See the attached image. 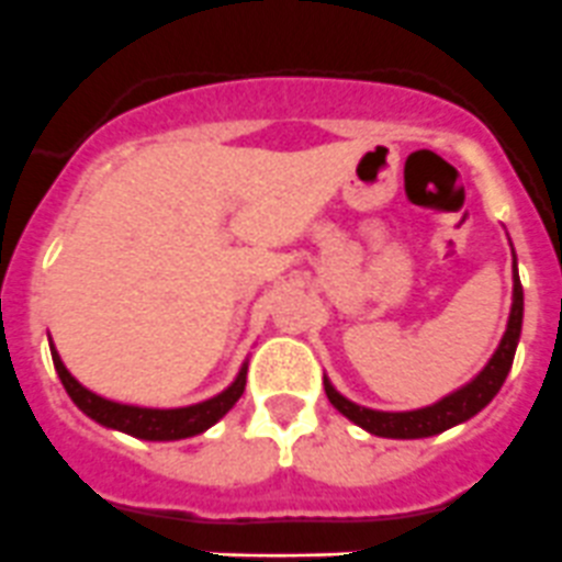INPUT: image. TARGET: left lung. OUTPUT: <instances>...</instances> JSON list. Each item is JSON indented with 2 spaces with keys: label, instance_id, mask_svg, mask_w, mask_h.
I'll list each match as a JSON object with an SVG mask.
<instances>
[{
  "label": "left lung",
  "instance_id": "1",
  "mask_svg": "<svg viewBox=\"0 0 562 562\" xmlns=\"http://www.w3.org/2000/svg\"><path fill=\"white\" fill-rule=\"evenodd\" d=\"M521 315H525V291H521L519 271H516V255H514V304H510L508 329H505L494 357L488 359L486 368H483L470 384H464L461 390L445 395L442 401H437L434 406L414 408V412H375V408L359 406V403L342 397L340 392L331 386V381L324 375L326 397H329V403L342 414V417H348L351 423H357V426L364 428L368 434H375V437H384V439L437 437V434L448 431V428L475 417L483 406L492 403V397L497 395L499 386L505 384V375L510 373L516 346H519V337H521Z\"/></svg>",
  "mask_w": 562,
  "mask_h": 562
}]
</instances>
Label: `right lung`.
Segmentation results:
<instances>
[{"mask_svg":"<svg viewBox=\"0 0 562 562\" xmlns=\"http://www.w3.org/2000/svg\"><path fill=\"white\" fill-rule=\"evenodd\" d=\"M48 348H52L54 368H57V375L59 381H63L65 392H68L70 401H74L87 417L101 423V426L112 428V431H123L128 434V437L148 439V442H176V439H189L209 431L214 423H220V419L236 406L238 397L244 395V386H247V362H244L236 381H233L227 390H222L220 395L209 397V401L203 403H192V406L181 408L131 406V403L109 401V397H101L95 395V392L87 390V386H81L63 364L52 337H48Z\"/></svg>","mask_w":562,"mask_h":562,"instance_id":"add662e5","label":"right lung"}]
</instances>
